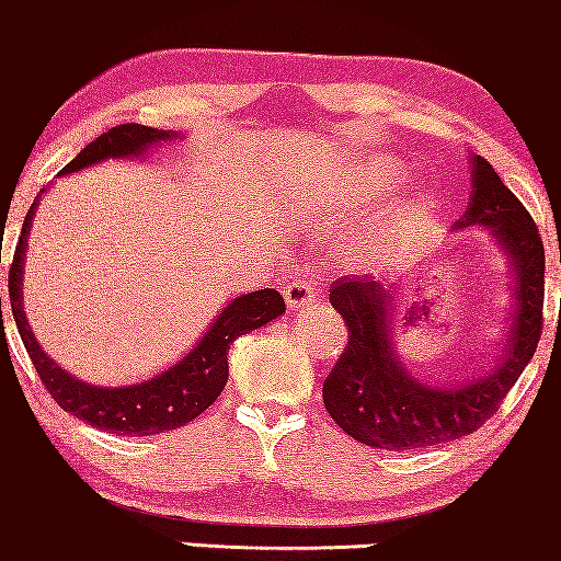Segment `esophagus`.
Returning a JSON list of instances; mask_svg holds the SVG:
<instances>
[{
  "label": "esophagus",
  "instance_id": "esophagus-1",
  "mask_svg": "<svg viewBox=\"0 0 561 561\" xmlns=\"http://www.w3.org/2000/svg\"><path fill=\"white\" fill-rule=\"evenodd\" d=\"M283 294H286L288 310H305V307H310L312 301L318 299V288L310 286L307 280L291 283V286H288Z\"/></svg>",
  "mask_w": 561,
  "mask_h": 561
}]
</instances>
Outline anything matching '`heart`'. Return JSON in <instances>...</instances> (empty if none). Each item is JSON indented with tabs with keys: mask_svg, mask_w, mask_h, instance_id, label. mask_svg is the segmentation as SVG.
Segmentation results:
<instances>
[{
	"mask_svg": "<svg viewBox=\"0 0 561 561\" xmlns=\"http://www.w3.org/2000/svg\"><path fill=\"white\" fill-rule=\"evenodd\" d=\"M402 169L398 163L387 161V159H368L363 161L360 172H357V180H360V185L365 191H383V187L392 185L394 180H400ZM416 211V201L408 198V201H398V204L392 206V209H387L379 217V222L374 225V232L376 236H389V232H394L400 228V222H405L411 214Z\"/></svg>",
	"mask_w": 561,
	"mask_h": 561,
	"instance_id": "heart-1",
	"label": "heart"
}]
</instances>
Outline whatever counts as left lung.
<instances>
[{
	"label": "left lung",
	"mask_w": 561,
	"mask_h": 561,
	"mask_svg": "<svg viewBox=\"0 0 561 561\" xmlns=\"http://www.w3.org/2000/svg\"><path fill=\"white\" fill-rule=\"evenodd\" d=\"M467 228H488L514 273V314L503 357L480 376L456 383L416 379L394 355L392 320L402 301L400 283L374 275L333 280L329 299L347 323L350 339L325 376L323 402L329 416L357 443L416 450L467 437L499 411L533 360L543 331V241L530 211L482 156L471 159L469 209L456 222V230Z\"/></svg>",
	"instance_id": "1"
}]
</instances>
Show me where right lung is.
Masks as SVG:
<instances>
[{
	"instance_id": "obj_1",
	"label": "right lung",
	"mask_w": 561,
	"mask_h": 561,
	"mask_svg": "<svg viewBox=\"0 0 561 561\" xmlns=\"http://www.w3.org/2000/svg\"><path fill=\"white\" fill-rule=\"evenodd\" d=\"M174 137H178V131L172 129L167 131L142 127V124H118V127L103 131L98 140L87 145L77 159L62 167L60 174L81 172V169L94 167V163L105 159H135V156H142L145 150L153 148V145L174 140ZM42 193L31 204L26 222H23L15 254H12L8 286L18 333H21L23 347H26L47 392L53 394L62 411L73 413L84 424L111 434H124V437H148V434L178 430V426H185L187 421L198 419L228 383L230 344L251 329H262L270 320L286 312V301L275 288L241 294L230 305H225V310L211 320L209 331L198 339L196 347L148 381L129 383V387H98V383L81 381L68 374L66 368H60L39 347L36 336L31 333L26 312H23V262H26L31 219H34Z\"/></svg>"
}]
</instances>
